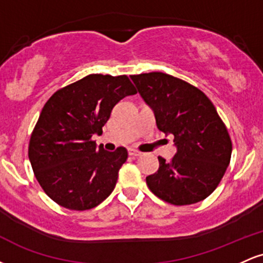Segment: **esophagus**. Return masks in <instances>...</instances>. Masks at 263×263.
<instances>
[{"instance_id":"esophagus-1","label":"esophagus","mask_w":263,"mask_h":263,"mask_svg":"<svg viewBox=\"0 0 263 263\" xmlns=\"http://www.w3.org/2000/svg\"><path fill=\"white\" fill-rule=\"evenodd\" d=\"M128 155L131 157H140L141 152H138V151H136L134 148H128Z\"/></svg>"}]
</instances>
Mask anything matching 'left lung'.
Returning a JSON list of instances; mask_svg holds the SVG:
<instances>
[{"mask_svg":"<svg viewBox=\"0 0 263 263\" xmlns=\"http://www.w3.org/2000/svg\"><path fill=\"white\" fill-rule=\"evenodd\" d=\"M156 117L157 127L174 138L172 161L146 178L151 192L173 205L208 198L224 177L231 158L230 136L215 106L198 87L164 73L129 77Z\"/></svg>","mask_w":263,"mask_h":263,"instance_id":"8db88e82","label":"left lung"}]
</instances>
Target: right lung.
<instances>
[{
    "label": "right lung",
    "instance_id": "add662e5",
    "mask_svg": "<svg viewBox=\"0 0 263 263\" xmlns=\"http://www.w3.org/2000/svg\"><path fill=\"white\" fill-rule=\"evenodd\" d=\"M137 92L126 75L90 74L54 92L29 141L28 157L45 194L70 210L98 206L112 193L127 149L96 147L115 105Z\"/></svg>",
    "mask_w": 263,
    "mask_h": 263
}]
</instances>
